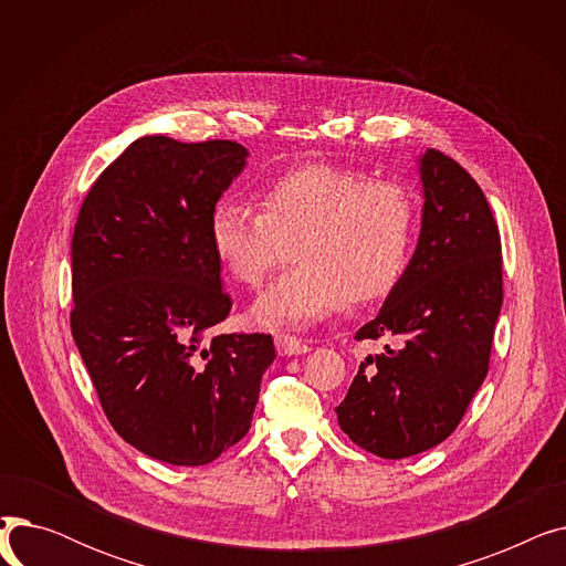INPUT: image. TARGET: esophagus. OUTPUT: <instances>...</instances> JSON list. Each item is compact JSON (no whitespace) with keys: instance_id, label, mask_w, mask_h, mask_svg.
Returning a JSON list of instances; mask_svg holds the SVG:
<instances>
[{"instance_id":"34e87169","label":"esophagus","mask_w":566,"mask_h":566,"mask_svg":"<svg viewBox=\"0 0 566 566\" xmlns=\"http://www.w3.org/2000/svg\"><path fill=\"white\" fill-rule=\"evenodd\" d=\"M275 348L280 355H303L307 353L312 346L298 337H291V335H277L275 337Z\"/></svg>"}]
</instances>
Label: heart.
I'll use <instances>...</instances> for the list:
<instances>
[{
	"label": "heart",
	"instance_id": "heart-1",
	"mask_svg": "<svg viewBox=\"0 0 566 566\" xmlns=\"http://www.w3.org/2000/svg\"><path fill=\"white\" fill-rule=\"evenodd\" d=\"M418 206L388 181L337 165L293 169L261 192V211L220 199L211 211V243L235 282L259 286L291 259L298 268L261 293L250 310L259 328L305 331L344 310L369 303L401 280Z\"/></svg>",
	"mask_w": 566,
	"mask_h": 566
}]
</instances>
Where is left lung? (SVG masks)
Listing matches in <instances>:
<instances>
[{
  "instance_id": "1",
  "label": "left lung",
  "mask_w": 566,
  "mask_h": 566,
  "mask_svg": "<svg viewBox=\"0 0 566 566\" xmlns=\"http://www.w3.org/2000/svg\"><path fill=\"white\" fill-rule=\"evenodd\" d=\"M422 229L401 280L355 339L367 355L335 408L342 431L380 459L427 452L461 422L489 371L502 307V250L491 206L452 158L427 148Z\"/></svg>"
}]
</instances>
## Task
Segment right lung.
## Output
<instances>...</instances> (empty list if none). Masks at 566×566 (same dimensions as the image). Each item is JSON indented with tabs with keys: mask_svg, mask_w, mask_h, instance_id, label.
Segmentation results:
<instances>
[{
	"mask_svg": "<svg viewBox=\"0 0 566 566\" xmlns=\"http://www.w3.org/2000/svg\"><path fill=\"white\" fill-rule=\"evenodd\" d=\"M229 139L133 142L88 190L73 233L71 331L114 431L142 454L203 465L252 424L271 335L229 316L211 211L245 169Z\"/></svg>",
	"mask_w": 566,
	"mask_h": 566,
	"instance_id": "obj_1",
	"label": "right lung"
}]
</instances>
